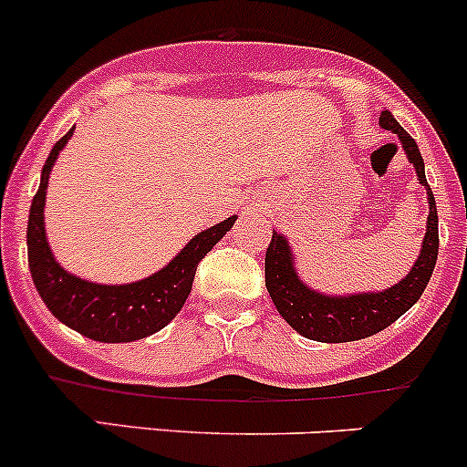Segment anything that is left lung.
Listing matches in <instances>:
<instances>
[{
  "mask_svg": "<svg viewBox=\"0 0 467 467\" xmlns=\"http://www.w3.org/2000/svg\"><path fill=\"white\" fill-rule=\"evenodd\" d=\"M379 126L393 130L402 142L407 158L416 167V176L420 185L427 187L430 201V216H427V233L422 239L420 255L411 266L407 277L389 289L378 294H352V296H325L317 289H309L294 266V253L289 242L273 230L271 244L266 248L264 260V277L273 305L282 314L286 323L303 337L321 343H346L373 337L398 321L407 309L418 303L425 291L431 273H434L438 257V214L431 187L427 185L425 162L416 140L395 121L389 110L379 115Z\"/></svg>",
  "mask_w": 467,
  "mask_h": 467,
  "instance_id": "obj_1",
  "label": "left lung"
}]
</instances>
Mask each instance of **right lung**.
Segmentation results:
<instances>
[{
	"mask_svg": "<svg viewBox=\"0 0 467 467\" xmlns=\"http://www.w3.org/2000/svg\"><path fill=\"white\" fill-rule=\"evenodd\" d=\"M72 133L74 129L65 133L51 149L42 167L40 187L33 196L29 210L26 246H29L33 285L49 312L83 337L101 343L138 341L162 329L181 312L192 291L196 266L212 251V246L233 228L237 216H228L221 223L196 234L167 266L140 282L97 285V282L72 275L51 255L45 233V196L49 171Z\"/></svg>",
	"mask_w": 467,
	"mask_h": 467,
	"instance_id": "1",
	"label": "right lung"
}]
</instances>
